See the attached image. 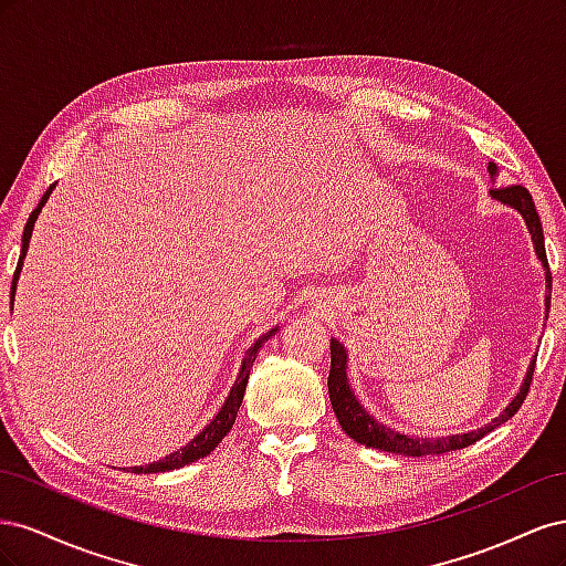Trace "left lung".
Instances as JSON below:
<instances>
[{"label":"left lung","instance_id":"left-lung-1","mask_svg":"<svg viewBox=\"0 0 566 566\" xmlns=\"http://www.w3.org/2000/svg\"><path fill=\"white\" fill-rule=\"evenodd\" d=\"M489 172L491 177H495V165L489 163ZM491 196L495 200H501L510 208H515L528 227L531 238H534V245H536V254L538 260L545 266V276L547 283H553L551 276V264H547V254H545V241H543V227H541V217L536 212V205L531 193L522 184H510V186H501V188H491ZM551 287V285H547ZM545 306L551 310V295L545 297ZM534 370H536V358L534 364H531L528 373H526V380L520 389V394L512 403L503 410V413L495 418L493 422H489L486 427L476 432H468V434H453V437H441V439H420V437H406L389 430V427L380 424L373 416H368L364 406L356 401L354 391L349 389L347 382V352L345 347L339 345L337 339H331V375H328V394H331V403L333 410L337 416V422L342 424V430H345L354 441L364 443V447L370 449H378V451H387V453H401V455H413V458H422V455H443V453H451V451H460L470 447V443L479 441L484 434H489L495 427L507 422L512 416L517 413L522 408L528 387H531V378H534Z\"/></svg>","mask_w":566,"mask_h":566}]
</instances>
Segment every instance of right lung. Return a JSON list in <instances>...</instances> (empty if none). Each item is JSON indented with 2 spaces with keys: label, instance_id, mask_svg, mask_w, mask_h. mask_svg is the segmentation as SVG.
Listing matches in <instances>:
<instances>
[{
  "label": "right lung",
  "instance_id": "obj_1",
  "mask_svg": "<svg viewBox=\"0 0 566 566\" xmlns=\"http://www.w3.org/2000/svg\"><path fill=\"white\" fill-rule=\"evenodd\" d=\"M51 188H54V186H49V191L42 196L40 205H38L35 210H32V214H30V219H28V224H25V231H23V248H21V256H19V266H15V273H13L11 297L15 295V281H19V273H21V266H23V256H25V252H28L32 227H35V219H38V214H40V210H42V205L46 202V198H49V193H51ZM273 333H276V331H269L266 335H262V337L256 339L254 345L248 349V354H245V358H243L241 375H238V380H235V385H233V389H231V394H229V399L224 401V406H221V410L214 416V420H212L208 427H205V430H202L193 441H188L184 449L165 455L160 462H150V465H142V468H129V472H136V474L167 472V470H177V468H184V465H191V462H196V460H200V458H205V455H210V451H214L217 443H219L221 439H224V437L229 434L231 427H233L235 416H238V408H241V403H243V394H245V387H248L250 368H252V364H254L256 352L262 349V345H264V342H266Z\"/></svg>",
  "mask_w": 566,
  "mask_h": 566
}]
</instances>
